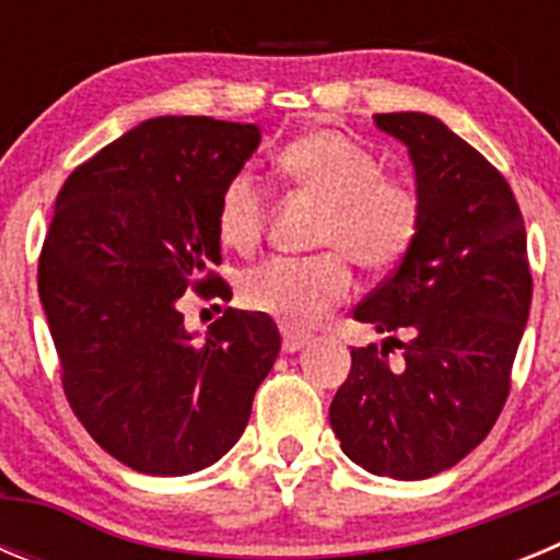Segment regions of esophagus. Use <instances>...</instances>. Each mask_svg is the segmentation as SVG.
<instances>
[{
    "instance_id": "esophagus-1",
    "label": "esophagus",
    "mask_w": 560,
    "mask_h": 560,
    "mask_svg": "<svg viewBox=\"0 0 560 560\" xmlns=\"http://www.w3.org/2000/svg\"><path fill=\"white\" fill-rule=\"evenodd\" d=\"M308 341H311V334H305V330L283 328V350H285V353H296V350H303Z\"/></svg>"
}]
</instances>
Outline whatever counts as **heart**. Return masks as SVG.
<instances>
[{
  "mask_svg": "<svg viewBox=\"0 0 560 560\" xmlns=\"http://www.w3.org/2000/svg\"><path fill=\"white\" fill-rule=\"evenodd\" d=\"M277 171L323 205L316 244L334 246L311 257L275 255L241 277V300L285 325H311L353 289L348 254L368 271H389L412 252L423 224L420 190L404 176L381 171V160L336 131L296 137L277 153ZM266 190L249 171L235 173L219 196L215 230L235 252L260 241Z\"/></svg>",
  "mask_w": 560,
  "mask_h": 560,
  "instance_id": "1",
  "label": "heart"
}]
</instances>
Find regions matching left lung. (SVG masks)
Returning a JSON list of instances; mask_svg holds the SVG:
<instances>
[{
	"label": "left lung",
	"mask_w": 560,
	"mask_h": 560,
	"mask_svg": "<svg viewBox=\"0 0 560 560\" xmlns=\"http://www.w3.org/2000/svg\"><path fill=\"white\" fill-rule=\"evenodd\" d=\"M409 148L423 224L398 269L355 305L387 334L353 348L330 404L341 452L375 477L427 479L488 438L530 314L527 232L511 185L432 114H375ZM405 339L398 340L397 334ZM398 347L400 360L388 353Z\"/></svg>",
	"instance_id": "8db88e82"
}]
</instances>
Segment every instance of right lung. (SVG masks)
<instances>
[{"instance_id":"add662e5","label":"right lung","mask_w":560,"mask_h":560,"mask_svg":"<svg viewBox=\"0 0 560 560\" xmlns=\"http://www.w3.org/2000/svg\"><path fill=\"white\" fill-rule=\"evenodd\" d=\"M260 128L156 117L69 173L38 257V296L69 407L97 446L151 477L219 463L244 434L280 330L226 308L205 339L182 294L226 296L215 275L221 187ZM232 294V291H230Z\"/></svg>"}]
</instances>
